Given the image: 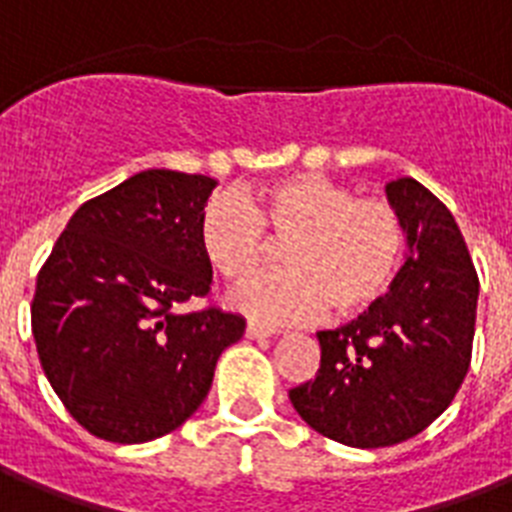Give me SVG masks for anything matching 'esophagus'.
I'll return each mask as SVG.
<instances>
[{
	"label": "esophagus",
	"mask_w": 512,
	"mask_h": 512,
	"mask_svg": "<svg viewBox=\"0 0 512 512\" xmlns=\"http://www.w3.org/2000/svg\"><path fill=\"white\" fill-rule=\"evenodd\" d=\"M244 334H247V339H263V336L276 334V328L265 326V323L249 321V323H247V328H244Z\"/></svg>",
	"instance_id": "34e87169"
}]
</instances>
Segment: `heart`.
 <instances>
[{
  "label": "heart",
  "instance_id": "obj_1",
  "mask_svg": "<svg viewBox=\"0 0 512 512\" xmlns=\"http://www.w3.org/2000/svg\"><path fill=\"white\" fill-rule=\"evenodd\" d=\"M284 244L292 268L249 281L234 305L260 321H310L328 305L339 318L376 307L397 281L405 223L392 202L357 197L318 173L276 178L252 197H213L197 220L205 263L242 284Z\"/></svg>",
  "mask_w": 512,
  "mask_h": 512
}]
</instances>
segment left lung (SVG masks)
I'll return each instance as SVG.
<instances>
[{
  "instance_id": "8db88e82",
  "label": "left lung",
  "mask_w": 512,
  "mask_h": 512,
  "mask_svg": "<svg viewBox=\"0 0 512 512\" xmlns=\"http://www.w3.org/2000/svg\"><path fill=\"white\" fill-rule=\"evenodd\" d=\"M410 255L381 302L318 331L321 368L289 389L302 421L334 442L392 447L447 410L471 368L479 276L458 223L415 178L386 186Z\"/></svg>"
}]
</instances>
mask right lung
I'll return each instance as SVG.
<instances>
[{
	"instance_id": "add662e5",
	"label": "right lung",
	"mask_w": 512,
	"mask_h": 512,
	"mask_svg": "<svg viewBox=\"0 0 512 512\" xmlns=\"http://www.w3.org/2000/svg\"><path fill=\"white\" fill-rule=\"evenodd\" d=\"M215 181L144 170L78 207L41 265L31 328L49 384L83 429L118 444L170 434L210 392L244 318L207 297L197 220Z\"/></svg>"
}]
</instances>
